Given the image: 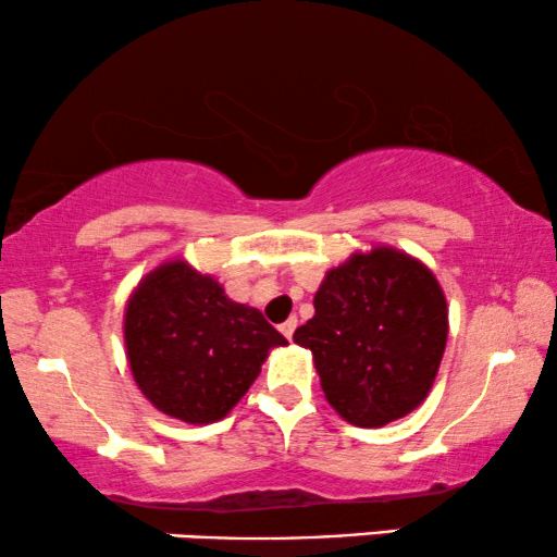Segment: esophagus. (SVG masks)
Returning a JSON list of instances; mask_svg holds the SVG:
<instances>
[{
  "instance_id": "34e87169",
  "label": "esophagus",
  "mask_w": 557,
  "mask_h": 557,
  "mask_svg": "<svg viewBox=\"0 0 557 557\" xmlns=\"http://www.w3.org/2000/svg\"><path fill=\"white\" fill-rule=\"evenodd\" d=\"M278 330L284 332V337H286V341H292V335H294V330H296V317H288V320H286L284 324H281Z\"/></svg>"
}]
</instances>
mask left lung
I'll use <instances>...</instances> for the list:
<instances>
[{
	"mask_svg": "<svg viewBox=\"0 0 557 557\" xmlns=\"http://www.w3.org/2000/svg\"><path fill=\"white\" fill-rule=\"evenodd\" d=\"M309 348L324 399L356 428H384L428 399L447 343V301L435 273L407 252H352L314 294L294 332Z\"/></svg>",
	"mask_w": 557,
	"mask_h": 557,
	"instance_id": "8db88e82",
	"label": "left lung"
}]
</instances>
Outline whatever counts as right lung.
<instances>
[{
	"instance_id": "1",
	"label": "right lung",
	"mask_w": 557,
	"mask_h": 557,
	"mask_svg": "<svg viewBox=\"0 0 557 557\" xmlns=\"http://www.w3.org/2000/svg\"><path fill=\"white\" fill-rule=\"evenodd\" d=\"M286 337L258 309L186 261H169L137 284L125 309L129 371L158 411L189 424L227 417Z\"/></svg>"
}]
</instances>
